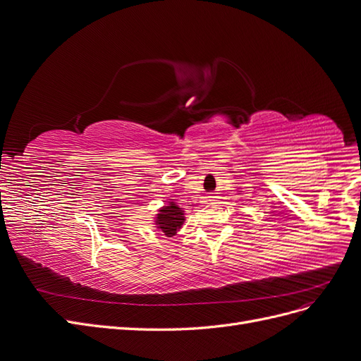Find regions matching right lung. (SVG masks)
I'll list each match as a JSON object with an SVG mask.
<instances>
[{
  "label": "right lung",
  "mask_w": 361,
  "mask_h": 361,
  "mask_svg": "<svg viewBox=\"0 0 361 361\" xmlns=\"http://www.w3.org/2000/svg\"><path fill=\"white\" fill-rule=\"evenodd\" d=\"M183 220L184 217H183L181 208L176 207V204H169L168 207H165L162 211H160V214L157 216L159 229L168 236L176 235L177 229L181 228Z\"/></svg>",
  "instance_id": "add662e5"
}]
</instances>
